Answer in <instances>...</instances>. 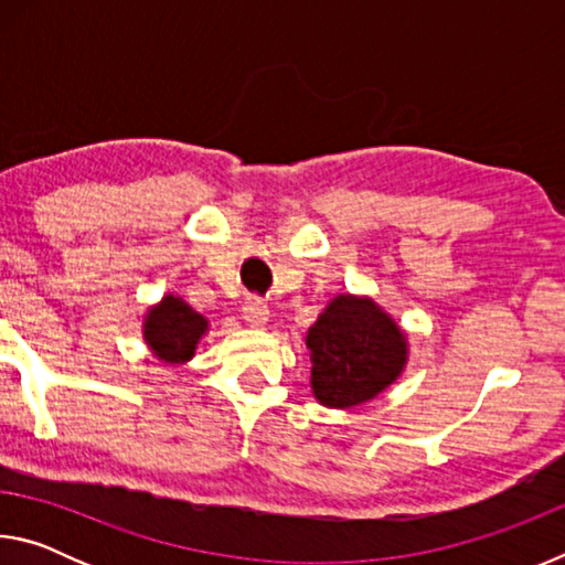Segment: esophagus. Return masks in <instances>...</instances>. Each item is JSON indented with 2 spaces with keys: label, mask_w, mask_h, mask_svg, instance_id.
Here are the masks:
<instances>
[{
  "label": "esophagus",
  "mask_w": 565,
  "mask_h": 565,
  "mask_svg": "<svg viewBox=\"0 0 565 565\" xmlns=\"http://www.w3.org/2000/svg\"><path fill=\"white\" fill-rule=\"evenodd\" d=\"M242 311H244V321L252 329H264L266 321H269V306H266L262 299H256V296H246Z\"/></svg>",
  "instance_id": "obj_1"
}]
</instances>
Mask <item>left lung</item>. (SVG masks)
<instances>
[{
  "instance_id": "1",
  "label": "left lung",
  "mask_w": 565,
  "mask_h": 565,
  "mask_svg": "<svg viewBox=\"0 0 565 565\" xmlns=\"http://www.w3.org/2000/svg\"><path fill=\"white\" fill-rule=\"evenodd\" d=\"M311 394L321 406L353 408L376 398L404 374L408 339L371 299L339 294L306 333Z\"/></svg>"
}]
</instances>
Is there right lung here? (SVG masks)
Segmentation results:
<instances>
[{
	"instance_id": "right-lung-1",
	"label": "right lung",
	"mask_w": 565,
	"mask_h": 565,
	"mask_svg": "<svg viewBox=\"0 0 565 565\" xmlns=\"http://www.w3.org/2000/svg\"><path fill=\"white\" fill-rule=\"evenodd\" d=\"M141 331H145L147 347L159 361L186 363L194 359L199 341L209 331V321L181 296L167 294L159 303L149 306Z\"/></svg>"
}]
</instances>
